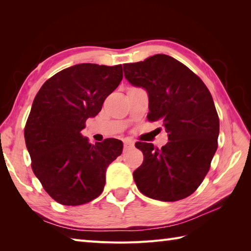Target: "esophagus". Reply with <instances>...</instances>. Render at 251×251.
<instances>
[{"instance_id":"1","label":"esophagus","mask_w":251,"mask_h":251,"mask_svg":"<svg viewBox=\"0 0 251 251\" xmlns=\"http://www.w3.org/2000/svg\"><path fill=\"white\" fill-rule=\"evenodd\" d=\"M133 147H134V144H133L132 142H126L125 143V150H129Z\"/></svg>"}]
</instances>
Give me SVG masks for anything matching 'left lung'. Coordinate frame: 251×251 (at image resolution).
Returning <instances> with one entry per match:
<instances>
[{"instance_id":"left-lung-1","label":"left lung","mask_w":251,"mask_h":251,"mask_svg":"<svg viewBox=\"0 0 251 251\" xmlns=\"http://www.w3.org/2000/svg\"><path fill=\"white\" fill-rule=\"evenodd\" d=\"M126 79L144 88L150 121L162 120L169 142L161 148L137 142L144 161L133 173L145 196L163 202L185 199L207 174L218 147L219 118L205 83L179 61L154 54L124 64Z\"/></svg>"}]
</instances>
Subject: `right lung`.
Masks as SVG:
<instances>
[{
  "instance_id": "right-lung-1",
  "label": "right lung",
  "mask_w": 251,
  "mask_h": 251,
  "mask_svg": "<svg viewBox=\"0 0 251 251\" xmlns=\"http://www.w3.org/2000/svg\"><path fill=\"white\" fill-rule=\"evenodd\" d=\"M121 80V64L81 63L53 75L37 92L25 140L33 172L58 203L81 205L102 193L106 170L124 144L116 138L91 144L80 132Z\"/></svg>"
}]
</instances>
